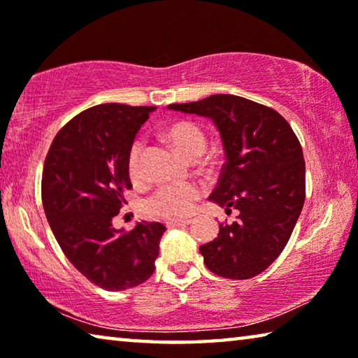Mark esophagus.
Here are the masks:
<instances>
[{
    "mask_svg": "<svg viewBox=\"0 0 358 358\" xmlns=\"http://www.w3.org/2000/svg\"><path fill=\"white\" fill-rule=\"evenodd\" d=\"M191 221L189 220H169L166 221L167 227H180V226H187Z\"/></svg>",
    "mask_w": 358,
    "mask_h": 358,
    "instance_id": "obj_1",
    "label": "esophagus"
}]
</instances>
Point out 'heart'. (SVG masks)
Masks as SVG:
<instances>
[{
    "label": "heart",
    "mask_w": 358,
    "mask_h": 358,
    "mask_svg": "<svg viewBox=\"0 0 358 358\" xmlns=\"http://www.w3.org/2000/svg\"><path fill=\"white\" fill-rule=\"evenodd\" d=\"M164 137L186 159H196L207 147V137L203 131L189 121H178L171 124L164 131ZM141 156L142 142H132L126 156V167L132 180L141 177ZM201 196L202 187L196 181L162 185L145 199L143 207L150 216L161 217V220H178V217L191 215L194 203Z\"/></svg>",
    "instance_id": "b5f03b06"
}]
</instances>
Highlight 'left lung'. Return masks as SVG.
Listing matches in <instances>:
<instances>
[{
  "mask_svg": "<svg viewBox=\"0 0 358 358\" xmlns=\"http://www.w3.org/2000/svg\"><path fill=\"white\" fill-rule=\"evenodd\" d=\"M169 108L215 121L226 153L210 201L237 221L199 250L215 275L248 280L275 262L305 203V159L290 124L271 107L234 94H213Z\"/></svg>",
  "mask_w": 358,
  "mask_h": 358,
  "instance_id": "8db88e82",
  "label": "left lung"
}]
</instances>
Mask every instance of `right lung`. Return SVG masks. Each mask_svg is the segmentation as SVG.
<instances>
[{
  "instance_id": "obj_1",
  "label": "right lung",
  "mask_w": 358,
  "mask_h": 358,
  "mask_svg": "<svg viewBox=\"0 0 358 358\" xmlns=\"http://www.w3.org/2000/svg\"><path fill=\"white\" fill-rule=\"evenodd\" d=\"M155 107L101 104L66 123L48 148L42 205L69 262L106 290L136 287L153 275L166 227L138 222L131 232L112 220L131 189L126 156Z\"/></svg>"
}]
</instances>
